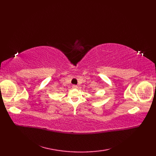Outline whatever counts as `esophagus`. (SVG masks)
<instances>
[{
    "instance_id": "1",
    "label": "esophagus",
    "mask_w": 156,
    "mask_h": 156,
    "mask_svg": "<svg viewBox=\"0 0 156 156\" xmlns=\"http://www.w3.org/2000/svg\"><path fill=\"white\" fill-rule=\"evenodd\" d=\"M72 88H73V89H76V88H78V87H77V85H75V84H73V85H72Z\"/></svg>"
}]
</instances>
